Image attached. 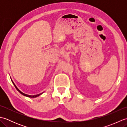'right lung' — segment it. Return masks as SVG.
Returning a JSON list of instances; mask_svg holds the SVG:
<instances>
[{
    "label": "right lung",
    "mask_w": 127,
    "mask_h": 127,
    "mask_svg": "<svg viewBox=\"0 0 127 127\" xmlns=\"http://www.w3.org/2000/svg\"><path fill=\"white\" fill-rule=\"evenodd\" d=\"M11 81H12V82L13 83V85L15 86V88H16V90H17L19 92H20L21 94H22V95H23L24 96H27V97H29V98H36V97H37V96H39V95H41V94H42L43 93H40V94H36V95H28V94H25V93H23L22 92H21L20 90H19V89L17 87V86H16V85H15V84L14 83V82H13V81H12V79H11Z\"/></svg>",
    "instance_id": "right-lung-1"
}]
</instances>
